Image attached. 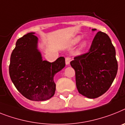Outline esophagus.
<instances>
[{
  "instance_id": "1",
  "label": "esophagus",
  "mask_w": 125,
  "mask_h": 125,
  "mask_svg": "<svg viewBox=\"0 0 125 125\" xmlns=\"http://www.w3.org/2000/svg\"><path fill=\"white\" fill-rule=\"evenodd\" d=\"M71 58L70 57H66L65 58V63L66 65H69L70 63V62H71Z\"/></svg>"
}]
</instances>
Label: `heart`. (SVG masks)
I'll use <instances>...</instances> for the list:
<instances>
[{"mask_svg":"<svg viewBox=\"0 0 125 125\" xmlns=\"http://www.w3.org/2000/svg\"><path fill=\"white\" fill-rule=\"evenodd\" d=\"M81 39V37L80 36H77L76 37L75 39H74L73 41H72V44H77V42H78L79 41H80ZM86 42H83L82 44V46H81V47L82 48H84V47H86Z\"/></svg>","mask_w":125,"mask_h":125,"instance_id":"heart-1","label":"heart"}]
</instances>
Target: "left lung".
Wrapping results in <instances>:
<instances>
[{"label": "left lung", "mask_w": 125, "mask_h": 125, "mask_svg": "<svg viewBox=\"0 0 125 125\" xmlns=\"http://www.w3.org/2000/svg\"><path fill=\"white\" fill-rule=\"evenodd\" d=\"M74 59L71 65L75 72L79 93L89 98H95L109 89L117 74L118 66L115 48L107 34L98 32L89 51Z\"/></svg>", "instance_id": "obj_1"}]
</instances>
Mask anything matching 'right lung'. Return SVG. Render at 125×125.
Here are the masks:
<instances>
[{
  "mask_svg": "<svg viewBox=\"0 0 125 125\" xmlns=\"http://www.w3.org/2000/svg\"><path fill=\"white\" fill-rule=\"evenodd\" d=\"M33 32L18 39L11 55L9 71L12 82L25 98L44 101L54 95V75L65 66L61 56L53 62L43 61Z\"/></svg>",
  "mask_w": 125,
  "mask_h": 125,
  "instance_id": "1",
  "label": "right lung"
}]
</instances>
